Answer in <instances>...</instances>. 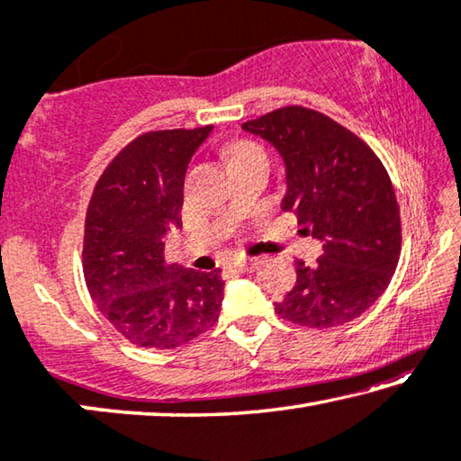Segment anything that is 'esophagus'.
<instances>
[{
	"label": "esophagus",
	"mask_w": 461,
	"mask_h": 461,
	"mask_svg": "<svg viewBox=\"0 0 461 461\" xmlns=\"http://www.w3.org/2000/svg\"><path fill=\"white\" fill-rule=\"evenodd\" d=\"M260 260L258 258H238L236 263H233V267H236L238 271H254L258 267Z\"/></svg>",
	"instance_id": "esophagus-1"
}]
</instances>
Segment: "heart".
I'll use <instances>...</instances> for the list:
<instances>
[{"instance_id":"b5f03b06","label":"heart","mask_w":461,"mask_h":461,"mask_svg":"<svg viewBox=\"0 0 461 461\" xmlns=\"http://www.w3.org/2000/svg\"><path fill=\"white\" fill-rule=\"evenodd\" d=\"M260 155H265L263 149H260L258 144L250 142V140H238V142H233L231 147L228 149L230 165H236L240 161L252 159V157H260Z\"/></svg>"}]
</instances>
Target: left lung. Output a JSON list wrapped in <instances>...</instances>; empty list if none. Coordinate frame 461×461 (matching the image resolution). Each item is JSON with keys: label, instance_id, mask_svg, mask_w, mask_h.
I'll return each mask as SVG.
<instances>
[{"label": "left lung", "instance_id": "left-lung-1", "mask_svg": "<svg viewBox=\"0 0 461 461\" xmlns=\"http://www.w3.org/2000/svg\"><path fill=\"white\" fill-rule=\"evenodd\" d=\"M273 144L285 165L281 209L322 244L314 265L296 260V285L275 312L312 329L366 312L387 290L402 250L400 207L387 169L358 136L300 105L242 123Z\"/></svg>", "mask_w": 461, "mask_h": 461}]
</instances>
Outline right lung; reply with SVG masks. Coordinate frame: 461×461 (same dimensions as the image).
Instances as JSON below:
<instances>
[{"instance_id":"right-lung-1","label":"right lung","mask_w":461,"mask_h":461,"mask_svg":"<svg viewBox=\"0 0 461 461\" xmlns=\"http://www.w3.org/2000/svg\"><path fill=\"white\" fill-rule=\"evenodd\" d=\"M212 126L140 134L107 165L85 223V279L95 304L140 348L171 349L221 312V271L165 263V236L182 225L184 177Z\"/></svg>"}]
</instances>
